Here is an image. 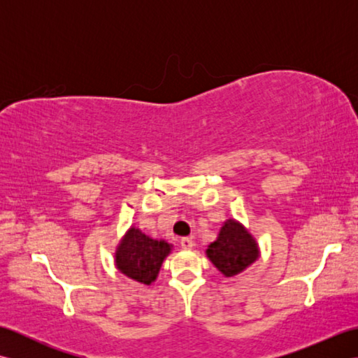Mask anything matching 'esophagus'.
Wrapping results in <instances>:
<instances>
[{"label": "esophagus", "mask_w": 358, "mask_h": 358, "mask_svg": "<svg viewBox=\"0 0 358 358\" xmlns=\"http://www.w3.org/2000/svg\"><path fill=\"white\" fill-rule=\"evenodd\" d=\"M180 243H181V248H183V249H192L194 248V240L189 238V237L181 238Z\"/></svg>", "instance_id": "esophagus-1"}]
</instances>
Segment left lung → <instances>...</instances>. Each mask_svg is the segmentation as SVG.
<instances>
[{"instance_id":"obj_1","label":"left lung","mask_w":358,"mask_h":358,"mask_svg":"<svg viewBox=\"0 0 358 358\" xmlns=\"http://www.w3.org/2000/svg\"><path fill=\"white\" fill-rule=\"evenodd\" d=\"M206 255L223 275L234 277L257 260L258 246L238 222L227 220L220 229L218 238L209 245Z\"/></svg>"}]
</instances>
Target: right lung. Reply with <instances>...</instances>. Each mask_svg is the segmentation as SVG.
Listing matches in <instances>:
<instances>
[{"mask_svg": "<svg viewBox=\"0 0 358 358\" xmlns=\"http://www.w3.org/2000/svg\"><path fill=\"white\" fill-rule=\"evenodd\" d=\"M171 252V245L154 240L140 229L131 227L117 248V268L135 281L150 285L155 281L163 260Z\"/></svg>", "mask_w": 358, "mask_h": 358, "instance_id": "1", "label": "right lung"}]
</instances>
